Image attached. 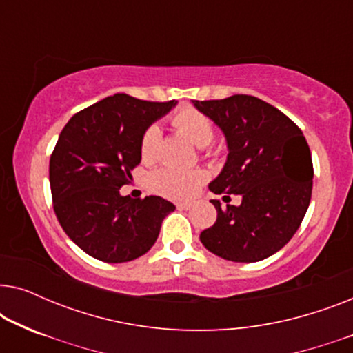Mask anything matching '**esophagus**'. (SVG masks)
<instances>
[{
	"label": "esophagus",
	"instance_id": "obj_1",
	"mask_svg": "<svg viewBox=\"0 0 353 353\" xmlns=\"http://www.w3.org/2000/svg\"><path fill=\"white\" fill-rule=\"evenodd\" d=\"M176 207L180 210H190L191 207H192V204H191V202H178Z\"/></svg>",
	"mask_w": 353,
	"mask_h": 353
}]
</instances>
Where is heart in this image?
<instances>
[{
    "mask_svg": "<svg viewBox=\"0 0 353 353\" xmlns=\"http://www.w3.org/2000/svg\"><path fill=\"white\" fill-rule=\"evenodd\" d=\"M173 128L185 134L196 146L204 148L214 138V125L210 119L196 109H183L172 117ZM161 132L157 127H149L141 138V159L144 162H154L157 159ZM204 181V173L201 170H178V168H159L151 176V185L159 194L172 199L190 197L201 183Z\"/></svg>",
    "mask_w": 353,
    "mask_h": 353,
    "instance_id": "heart-1",
    "label": "heart"
}]
</instances>
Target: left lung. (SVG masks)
Segmentation results:
<instances>
[{"label":"left lung","instance_id":"left-lung-1","mask_svg":"<svg viewBox=\"0 0 353 353\" xmlns=\"http://www.w3.org/2000/svg\"><path fill=\"white\" fill-rule=\"evenodd\" d=\"M225 134L228 156L210 181L215 194H239L241 205L220 201L214 226L201 233L207 250L231 262H259L286 245L310 204L313 163L301 128L281 110L248 94L192 101Z\"/></svg>","mask_w":353,"mask_h":353}]
</instances>
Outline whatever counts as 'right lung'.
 <instances>
[{"label":"right lung","mask_w":353,"mask_h":353,"mask_svg":"<svg viewBox=\"0 0 353 353\" xmlns=\"http://www.w3.org/2000/svg\"><path fill=\"white\" fill-rule=\"evenodd\" d=\"M175 105L117 93L80 110L62 128L50 161L52 207L65 234L91 257L108 263L141 257L175 210L161 196L120 194L141 162L144 132Z\"/></svg>","instance_id":"right-lung-1"}]
</instances>
